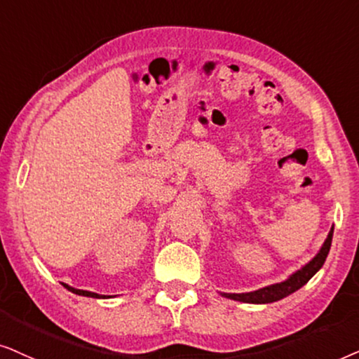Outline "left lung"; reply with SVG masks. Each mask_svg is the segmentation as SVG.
I'll use <instances>...</instances> for the list:
<instances>
[{
  "mask_svg": "<svg viewBox=\"0 0 359 359\" xmlns=\"http://www.w3.org/2000/svg\"><path fill=\"white\" fill-rule=\"evenodd\" d=\"M332 238H333V226L330 229L327 240H325L317 255H315L307 264L295 271L294 274H290L287 279L283 280V283L266 285V287L252 290V292H243V294L222 292V295L226 299L238 300V302H245V304H271L287 297V295L294 294L295 290L304 287V285L307 284L309 280L320 271V267L323 266V262L328 256L330 246H332Z\"/></svg>",
  "mask_w": 359,
  "mask_h": 359,
  "instance_id": "8db88e82",
  "label": "left lung"
}]
</instances>
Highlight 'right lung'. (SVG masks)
Returning <instances> with one entry per match:
<instances>
[{
    "mask_svg": "<svg viewBox=\"0 0 359 359\" xmlns=\"http://www.w3.org/2000/svg\"><path fill=\"white\" fill-rule=\"evenodd\" d=\"M62 285H64V287H65L67 290H70V292H74V294H76V295H83V297H92V299H109V297H111V295H100V294H97V292H90V290L75 289V287H72V285L64 284V283H62Z\"/></svg>",
    "mask_w": 359,
    "mask_h": 359,
    "instance_id": "right-lung-1",
    "label": "right lung"
}]
</instances>
